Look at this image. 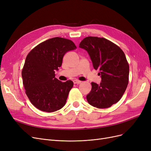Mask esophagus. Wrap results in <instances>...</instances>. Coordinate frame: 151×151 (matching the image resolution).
Wrapping results in <instances>:
<instances>
[{"mask_svg":"<svg viewBox=\"0 0 151 151\" xmlns=\"http://www.w3.org/2000/svg\"><path fill=\"white\" fill-rule=\"evenodd\" d=\"M73 82H74V84H79L81 83V81H78V80H74L73 81Z\"/></svg>","mask_w":151,"mask_h":151,"instance_id":"34e87169","label":"esophagus"}]
</instances>
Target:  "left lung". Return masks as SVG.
I'll return each instance as SVG.
<instances>
[{"mask_svg":"<svg viewBox=\"0 0 151 151\" xmlns=\"http://www.w3.org/2000/svg\"><path fill=\"white\" fill-rule=\"evenodd\" d=\"M79 48L88 52L94 69L99 70L101 82L91 83L92 88L86 96L94 107L107 108L122 97L129 84V65L122 50L104 38L88 36L82 40Z\"/></svg>","mask_w":151,"mask_h":151,"instance_id":"obj_1","label":"left lung"}]
</instances>
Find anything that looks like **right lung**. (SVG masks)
I'll use <instances>...</instances> for the list:
<instances>
[{"instance_id": "add662e5", "label": "right lung", "mask_w": 151, "mask_h": 151, "mask_svg": "<svg viewBox=\"0 0 151 151\" xmlns=\"http://www.w3.org/2000/svg\"><path fill=\"white\" fill-rule=\"evenodd\" d=\"M76 48L71 40L55 37L40 43L27 55L22 70L23 85L31 103L40 110L53 112L65 104L74 83H62L55 72L64 55Z\"/></svg>"}]
</instances>
